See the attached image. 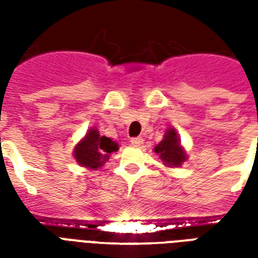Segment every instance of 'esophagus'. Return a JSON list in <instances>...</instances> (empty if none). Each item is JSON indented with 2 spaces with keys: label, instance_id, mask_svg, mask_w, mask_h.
<instances>
[{
  "label": "esophagus",
  "instance_id": "34e87169",
  "mask_svg": "<svg viewBox=\"0 0 258 258\" xmlns=\"http://www.w3.org/2000/svg\"><path fill=\"white\" fill-rule=\"evenodd\" d=\"M144 144V140L141 138V137H138V138H133L131 140V145L135 146V148H138V146H141Z\"/></svg>",
  "mask_w": 258,
  "mask_h": 258
}]
</instances>
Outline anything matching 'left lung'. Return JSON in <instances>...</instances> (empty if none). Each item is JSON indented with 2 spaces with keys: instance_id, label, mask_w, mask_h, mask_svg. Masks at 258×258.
<instances>
[{
  "instance_id": "obj_1",
  "label": "left lung",
  "mask_w": 258,
  "mask_h": 258,
  "mask_svg": "<svg viewBox=\"0 0 258 258\" xmlns=\"http://www.w3.org/2000/svg\"><path fill=\"white\" fill-rule=\"evenodd\" d=\"M153 151L159 155L166 167H179L182 163L188 160L186 152L184 146L181 145V140L175 128L166 130L163 140L153 148Z\"/></svg>"
}]
</instances>
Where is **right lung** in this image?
Wrapping results in <instances>:
<instances>
[{
    "label": "right lung",
    "mask_w": 258,
    "mask_h": 258,
    "mask_svg": "<svg viewBox=\"0 0 258 258\" xmlns=\"http://www.w3.org/2000/svg\"><path fill=\"white\" fill-rule=\"evenodd\" d=\"M117 149V142L99 134L96 127H91L79 141V144L74 146L73 156L80 166L90 170H98L110 159L112 152Z\"/></svg>",
    "instance_id": "right-lung-1"
}]
</instances>
